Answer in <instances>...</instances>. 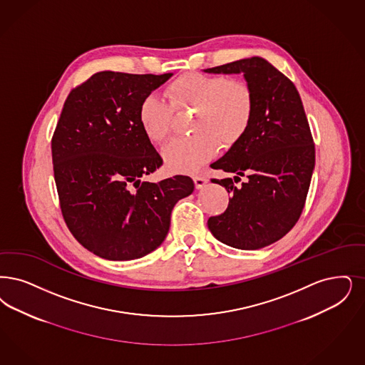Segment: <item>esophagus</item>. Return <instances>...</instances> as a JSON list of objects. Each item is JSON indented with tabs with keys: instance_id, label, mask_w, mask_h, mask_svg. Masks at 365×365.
Masks as SVG:
<instances>
[{
	"instance_id": "1",
	"label": "esophagus",
	"mask_w": 365,
	"mask_h": 365,
	"mask_svg": "<svg viewBox=\"0 0 365 365\" xmlns=\"http://www.w3.org/2000/svg\"><path fill=\"white\" fill-rule=\"evenodd\" d=\"M192 179H194V183H195V187L198 190L204 189L206 183H207V179L202 175H195Z\"/></svg>"
}]
</instances>
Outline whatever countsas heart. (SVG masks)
<instances>
[{
	"instance_id": "b5f03b06",
	"label": "heart",
	"mask_w": 365,
	"mask_h": 365,
	"mask_svg": "<svg viewBox=\"0 0 365 365\" xmlns=\"http://www.w3.org/2000/svg\"><path fill=\"white\" fill-rule=\"evenodd\" d=\"M164 102L148 95L138 108V122L146 138L159 144L171 130L173 110L194 108L191 130L195 134L175 138L163 148L168 170L191 173L210 160L220 145L239 144L246 135L255 110L252 88L240 78L202 73H185L164 88Z\"/></svg>"
}]
</instances>
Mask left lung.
Returning a JSON list of instances; mask_svg holds the SVG:
<instances>
[{
	"label": "left lung",
	"instance_id": "8db88e82",
	"mask_svg": "<svg viewBox=\"0 0 365 365\" xmlns=\"http://www.w3.org/2000/svg\"><path fill=\"white\" fill-rule=\"evenodd\" d=\"M204 72L243 73L255 99L254 118L243 140L212 164L235 176L212 179L231 198L224 213L207 220L209 231L231 247H266L297 222L315 167V146L303 103L291 80L261 57ZM240 175L248 179L236 187Z\"/></svg>",
	"mask_w": 365,
	"mask_h": 365
}]
</instances>
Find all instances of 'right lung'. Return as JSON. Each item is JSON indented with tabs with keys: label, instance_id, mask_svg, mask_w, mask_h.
<instances>
[{
	"label": "right lung",
	"instance_id": "right-lung-1",
	"mask_svg": "<svg viewBox=\"0 0 365 365\" xmlns=\"http://www.w3.org/2000/svg\"><path fill=\"white\" fill-rule=\"evenodd\" d=\"M171 76L99 72L63 104L51 140L62 216L77 242L104 259H138L159 247L176 202L194 190L189 176L141 182L163 160L138 108Z\"/></svg>",
	"mask_w": 365,
	"mask_h": 365
}]
</instances>
